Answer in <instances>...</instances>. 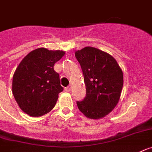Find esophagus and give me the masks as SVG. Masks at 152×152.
Segmentation results:
<instances>
[{
  "mask_svg": "<svg viewBox=\"0 0 152 152\" xmlns=\"http://www.w3.org/2000/svg\"><path fill=\"white\" fill-rule=\"evenodd\" d=\"M71 89H72V86H69V87H65V91L66 92H70L71 91Z\"/></svg>",
  "mask_w": 152,
  "mask_h": 152,
  "instance_id": "1",
  "label": "esophagus"
}]
</instances>
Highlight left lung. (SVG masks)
I'll return each instance as SVG.
<instances>
[{
  "label": "left lung",
  "instance_id": "1",
  "mask_svg": "<svg viewBox=\"0 0 152 152\" xmlns=\"http://www.w3.org/2000/svg\"><path fill=\"white\" fill-rule=\"evenodd\" d=\"M75 54L83 71L87 92L83 101L77 102V107L90 119L104 118L119 102L123 72L113 56L95 47H86Z\"/></svg>",
  "mask_w": 152,
  "mask_h": 152
}]
</instances>
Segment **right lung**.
I'll use <instances>...</instances> for the list:
<instances>
[{"label":"right lung","mask_w":152,"mask_h":152,"mask_svg":"<svg viewBox=\"0 0 152 152\" xmlns=\"http://www.w3.org/2000/svg\"><path fill=\"white\" fill-rule=\"evenodd\" d=\"M65 53L37 48L23 58L13 75L12 92L19 108L31 117H41L55 106L63 91L53 66Z\"/></svg>","instance_id":"1"}]
</instances>
